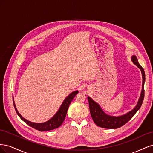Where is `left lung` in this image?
<instances>
[{
  "mask_svg": "<svg viewBox=\"0 0 153 153\" xmlns=\"http://www.w3.org/2000/svg\"><path fill=\"white\" fill-rule=\"evenodd\" d=\"M131 60L137 66H138V68H139L140 69L143 78L142 90L139 100H138V104L137 105L135 108L130 111L129 112L127 113L126 114L119 117H112L105 114L98 103H96L95 101H94L90 98V97H87L88 101H89V109L91 117L97 126L107 129L119 128L123 126V125H124L126 123H127L140 108V106L143 103V98H144V82L146 79L145 72L143 68L140 65L139 63H138V60L135 55H133L131 57Z\"/></svg>",
  "mask_w": 153,
  "mask_h": 153,
  "instance_id": "8db88e82",
  "label": "left lung"
}]
</instances>
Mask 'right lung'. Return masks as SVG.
<instances>
[{
  "label": "right lung",
  "instance_id": "right-lung-1",
  "mask_svg": "<svg viewBox=\"0 0 153 153\" xmlns=\"http://www.w3.org/2000/svg\"><path fill=\"white\" fill-rule=\"evenodd\" d=\"M78 93V91H76L73 92L72 93L69 94L67 98L64 100V102L62 103L61 106L60 107L59 110H58V112L56 113V114H55L52 119H50L49 121L43 123H31L29 121H27L25 119L23 118L21 116V115L18 113V110L15 106V103H14L13 99V101L14 106H15L16 112L18 115V116L20 117V119L23 121H24L27 124H28L30 127L37 129V130H38L39 131H45L52 130V129H56L59 128L60 126H61V124L64 121V119L66 117V115L69 105H70L71 101L74 98H75V96Z\"/></svg>",
  "mask_w": 153,
  "mask_h": 153
}]
</instances>
